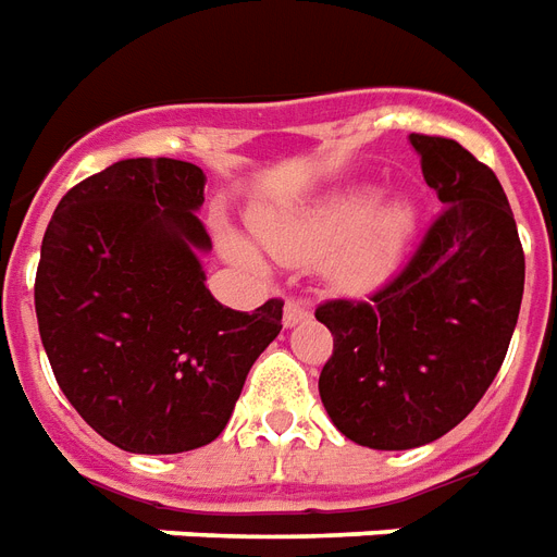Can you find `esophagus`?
Instances as JSON below:
<instances>
[{
	"instance_id": "34e87169",
	"label": "esophagus",
	"mask_w": 557,
	"mask_h": 557,
	"mask_svg": "<svg viewBox=\"0 0 557 557\" xmlns=\"http://www.w3.org/2000/svg\"><path fill=\"white\" fill-rule=\"evenodd\" d=\"M310 315L312 310L307 300H286V307H283V324H286V327H295V324L307 321Z\"/></svg>"
}]
</instances>
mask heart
Listing matches in <instances>:
<instances>
[{
    "instance_id": "1",
    "label": "heart",
    "mask_w": 557,
    "mask_h": 557,
    "mask_svg": "<svg viewBox=\"0 0 557 557\" xmlns=\"http://www.w3.org/2000/svg\"><path fill=\"white\" fill-rule=\"evenodd\" d=\"M383 200L377 185H345L310 203L253 218L268 253L289 265L321 262V277L342 295H366L393 277L416 233V206ZM238 257L250 250L233 245Z\"/></svg>"
}]
</instances>
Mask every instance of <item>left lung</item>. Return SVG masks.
<instances>
[{
  "mask_svg": "<svg viewBox=\"0 0 557 557\" xmlns=\"http://www.w3.org/2000/svg\"><path fill=\"white\" fill-rule=\"evenodd\" d=\"M446 206L405 271L369 300H327L321 405L357 446L405 451L460 425L520 319L525 257L496 174L451 138L410 135Z\"/></svg>",
  "mask_w": 557,
  "mask_h": 557,
  "instance_id": "left-lung-1",
  "label": "left lung"
}]
</instances>
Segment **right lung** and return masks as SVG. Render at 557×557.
Wrapping results in <instances>:
<instances>
[{
  "label": "right lung",
  "instance_id": "1",
  "mask_svg": "<svg viewBox=\"0 0 557 557\" xmlns=\"http://www.w3.org/2000/svg\"><path fill=\"white\" fill-rule=\"evenodd\" d=\"M206 174L123 159L61 197L40 245L35 310L61 393L102 440L180 455L230 422L283 300L238 312L206 289Z\"/></svg>",
  "mask_w": 557,
  "mask_h": 557
}]
</instances>
